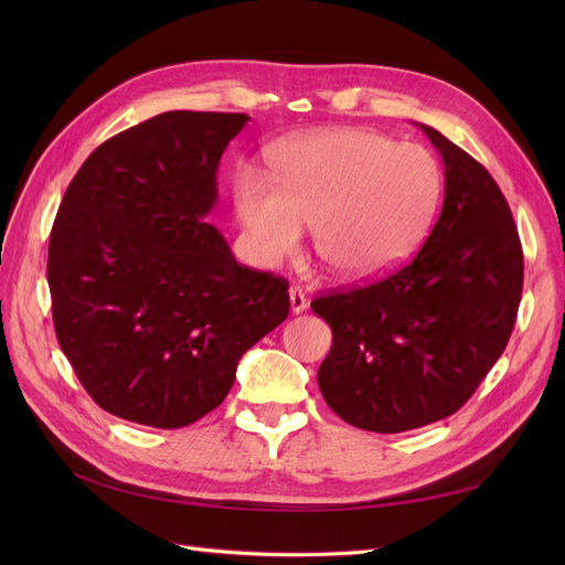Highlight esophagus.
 <instances>
[{
	"instance_id": "obj_1",
	"label": "esophagus",
	"mask_w": 565,
	"mask_h": 565,
	"mask_svg": "<svg viewBox=\"0 0 565 565\" xmlns=\"http://www.w3.org/2000/svg\"><path fill=\"white\" fill-rule=\"evenodd\" d=\"M306 306H309V301H306V295L301 292L299 287H289V311L292 313H303Z\"/></svg>"
}]
</instances>
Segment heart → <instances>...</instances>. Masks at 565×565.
I'll return each instance as SVG.
<instances>
[{"instance_id":"b5f03b06","label":"heart","mask_w":565,"mask_h":565,"mask_svg":"<svg viewBox=\"0 0 565 565\" xmlns=\"http://www.w3.org/2000/svg\"><path fill=\"white\" fill-rule=\"evenodd\" d=\"M268 164L273 185L252 169L233 183L235 216L262 268L295 254L311 226L334 276L380 278L419 247L443 193L429 150L363 127L292 136L270 148Z\"/></svg>"}]
</instances>
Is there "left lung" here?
Wrapping results in <instances>:
<instances>
[{
    "instance_id": "8db88e82",
    "label": "left lung",
    "mask_w": 565,
    "mask_h": 565,
    "mask_svg": "<svg viewBox=\"0 0 565 565\" xmlns=\"http://www.w3.org/2000/svg\"><path fill=\"white\" fill-rule=\"evenodd\" d=\"M419 129L446 169L431 235L393 276L311 301L332 330L318 370L322 398L377 434L455 415L502 355L523 289L521 241L500 185L440 131Z\"/></svg>"
}]
</instances>
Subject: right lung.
<instances>
[{
  "mask_svg": "<svg viewBox=\"0 0 565 565\" xmlns=\"http://www.w3.org/2000/svg\"><path fill=\"white\" fill-rule=\"evenodd\" d=\"M249 115L172 110L100 143L67 185L46 278L58 344L106 413L179 429L228 396L245 351L289 313L204 221Z\"/></svg>",
  "mask_w": 565,
  "mask_h": 565,
  "instance_id": "right-lung-1",
  "label": "right lung"
}]
</instances>
